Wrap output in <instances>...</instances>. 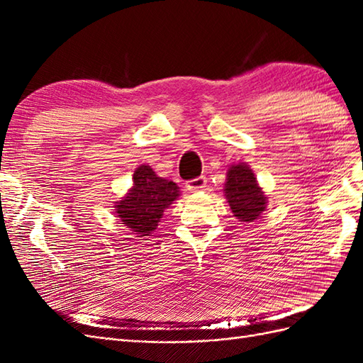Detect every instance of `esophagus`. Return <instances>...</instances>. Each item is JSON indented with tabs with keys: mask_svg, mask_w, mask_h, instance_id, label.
Segmentation results:
<instances>
[{
	"mask_svg": "<svg viewBox=\"0 0 363 363\" xmlns=\"http://www.w3.org/2000/svg\"><path fill=\"white\" fill-rule=\"evenodd\" d=\"M206 183H207L206 177H203L201 175V177H196V179L186 182V188H188V191H191V192H199L206 188Z\"/></svg>",
	"mask_w": 363,
	"mask_h": 363,
	"instance_id": "34e87169",
	"label": "esophagus"
}]
</instances>
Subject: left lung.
I'll return each instance as SVG.
<instances>
[{"label":"left lung","mask_w":363,"mask_h":363,"mask_svg":"<svg viewBox=\"0 0 363 363\" xmlns=\"http://www.w3.org/2000/svg\"><path fill=\"white\" fill-rule=\"evenodd\" d=\"M224 195L240 223H252L267 211L268 199L259 186L255 172L245 163L232 164L227 171Z\"/></svg>","instance_id":"1"}]
</instances>
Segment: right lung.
Returning a JSON list of instances; mask_svg holds the SVG:
<instances>
[{
	"label": "right lung",
	"mask_w": 363,
	"mask_h": 363,
	"mask_svg": "<svg viewBox=\"0 0 363 363\" xmlns=\"http://www.w3.org/2000/svg\"><path fill=\"white\" fill-rule=\"evenodd\" d=\"M180 196L179 186L164 180L148 164H140L133 174V186L116 201L115 213L121 224L139 236H148L157 228L164 208Z\"/></svg>",
	"instance_id": "add662e5"
}]
</instances>
